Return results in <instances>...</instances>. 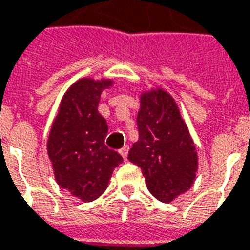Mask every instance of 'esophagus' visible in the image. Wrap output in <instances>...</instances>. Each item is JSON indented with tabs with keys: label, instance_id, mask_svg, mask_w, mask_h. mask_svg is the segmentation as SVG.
<instances>
[{
	"label": "esophagus",
	"instance_id": "esophagus-1",
	"mask_svg": "<svg viewBox=\"0 0 250 250\" xmlns=\"http://www.w3.org/2000/svg\"><path fill=\"white\" fill-rule=\"evenodd\" d=\"M128 151H129L128 146H125L124 148H121V150H120V154H121L122 158H124V160H126V157H128Z\"/></svg>",
	"mask_w": 250,
	"mask_h": 250
}]
</instances>
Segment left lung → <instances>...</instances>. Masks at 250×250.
I'll use <instances>...</instances> for the list:
<instances>
[{"label": "left lung", "instance_id": "1", "mask_svg": "<svg viewBox=\"0 0 250 250\" xmlns=\"http://www.w3.org/2000/svg\"><path fill=\"white\" fill-rule=\"evenodd\" d=\"M139 140L128 160L142 169L155 198L169 204L191 188L198 170V154L177 103L162 88L140 93Z\"/></svg>", "mask_w": 250, "mask_h": 250}]
</instances>
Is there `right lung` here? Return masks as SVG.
I'll list each match as a JSON object with an SVG mask.
<instances>
[{
  "instance_id": "1",
  "label": "right lung",
  "mask_w": 250,
  "mask_h": 250,
  "mask_svg": "<svg viewBox=\"0 0 250 250\" xmlns=\"http://www.w3.org/2000/svg\"><path fill=\"white\" fill-rule=\"evenodd\" d=\"M113 85V78L75 81L60 100L49 130L46 151L55 180L83 202L105 191L114 168L122 162L104 145L108 126L98 111L103 90Z\"/></svg>"
}]
</instances>
